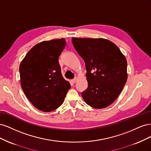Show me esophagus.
<instances>
[{
  "instance_id": "obj_1",
  "label": "esophagus",
  "mask_w": 151,
  "mask_h": 151,
  "mask_svg": "<svg viewBox=\"0 0 151 151\" xmlns=\"http://www.w3.org/2000/svg\"><path fill=\"white\" fill-rule=\"evenodd\" d=\"M76 81H77V77H75V78H74V79H72V83H73V84L76 83Z\"/></svg>"
}]
</instances>
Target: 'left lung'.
<instances>
[{
  "mask_svg": "<svg viewBox=\"0 0 151 151\" xmlns=\"http://www.w3.org/2000/svg\"><path fill=\"white\" fill-rule=\"evenodd\" d=\"M83 59L88 87L81 94L90 106L101 109L115 101L127 80V62L115 44L103 38H72Z\"/></svg>",
  "mask_w": 151,
  "mask_h": 151,
  "instance_id": "8db88e82",
  "label": "left lung"
}]
</instances>
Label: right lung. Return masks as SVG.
<instances>
[{
	"label": "right lung",
	"instance_id": "obj_1",
	"mask_svg": "<svg viewBox=\"0 0 151 151\" xmlns=\"http://www.w3.org/2000/svg\"><path fill=\"white\" fill-rule=\"evenodd\" d=\"M65 45L64 38L41 42L29 50L20 64L21 88L33 106L42 111L58 108L70 88L58 62Z\"/></svg>",
	"mask_w": 151,
	"mask_h": 151
}]
</instances>
